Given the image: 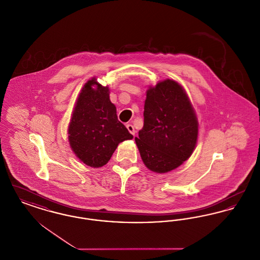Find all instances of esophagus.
I'll use <instances>...</instances> for the list:
<instances>
[{
    "instance_id": "1",
    "label": "esophagus",
    "mask_w": 260,
    "mask_h": 260,
    "mask_svg": "<svg viewBox=\"0 0 260 260\" xmlns=\"http://www.w3.org/2000/svg\"><path fill=\"white\" fill-rule=\"evenodd\" d=\"M126 128L128 129V132H129L133 136H135V135H136V129H135V126H134L133 124H126Z\"/></svg>"
}]
</instances>
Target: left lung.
<instances>
[{
  "instance_id": "1",
  "label": "left lung",
  "mask_w": 260,
  "mask_h": 260,
  "mask_svg": "<svg viewBox=\"0 0 260 260\" xmlns=\"http://www.w3.org/2000/svg\"><path fill=\"white\" fill-rule=\"evenodd\" d=\"M143 116L144 124L136 142L149 170L171 172L192 155L198 138V121L178 83L168 79L150 87Z\"/></svg>"
}]
</instances>
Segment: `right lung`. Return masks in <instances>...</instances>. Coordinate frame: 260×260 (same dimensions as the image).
<instances>
[{
  "mask_svg": "<svg viewBox=\"0 0 260 260\" xmlns=\"http://www.w3.org/2000/svg\"><path fill=\"white\" fill-rule=\"evenodd\" d=\"M68 135L76 156L92 168L106 165L118 144L134 137L118 120L109 88L94 78L87 81L79 94Z\"/></svg>",
  "mask_w": 260,
  "mask_h": 260,
  "instance_id": "right-lung-1",
  "label": "right lung"
}]
</instances>
